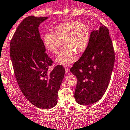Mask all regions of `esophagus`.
I'll return each mask as SVG.
<instances>
[{
	"instance_id": "obj_1",
	"label": "esophagus",
	"mask_w": 130,
	"mask_h": 130,
	"mask_svg": "<svg viewBox=\"0 0 130 130\" xmlns=\"http://www.w3.org/2000/svg\"><path fill=\"white\" fill-rule=\"evenodd\" d=\"M65 73H66V74H70L71 72H70V71L69 70V69H68V68H65Z\"/></svg>"
}]
</instances>
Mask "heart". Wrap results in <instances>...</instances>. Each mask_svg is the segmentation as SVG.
<instances>
[{"instance_id": "1", "label": "heart", "mask_w": 130, "mask_h": 130, "mask_svg": "<svg viewBox=\"0 0 130 130\" xmlns=\"http://www.w3.org/2000/svg\"><path fill=\"white\" fill-rule=\"evenodd\" d=\"M53 33L46 32L43 36V44L51 53H57L60 46L63 48L60 51L57 61L67 66L77 60V54L81 55L86 50L90 40V31L88 26L82 22L65 21L53 28Z\"/></svg>"}]
</instances>
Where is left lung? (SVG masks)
I'll list each match as a JSON object with an SVG mask.
<instances>
[{
    "label": "left lung",
    "mask_w": 130,
    "mask_h": 130,
    "mask_svg": "<svg viewBox=\"0 0 130 130\" xmlns=\"http://www.w3.org/2000/svg\"><path fill=\"white\" fill-rule=\"evenodd\" d=\"M93 30L89 43L70 72L77 78L74 97L78 104L88 106L98 102L106 92L115 63V52L109 30L100 23Z\"/></svg>",
    "instance_id": "8db88e82"
}]
</instances>
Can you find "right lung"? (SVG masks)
Wrapping results in <instances>:
<instances>
[{
  "instance_id": "1",
  "label": "right lung",
  "mask_w": 130,
  "mask_h": 130,
  "mask_svg": "<svg viewBox=\"0 0 130 130\" xmlns=\"http://www.w3.org/2000/svg\"><path fill=\"white\" fill-rule=\"evenodd\" d=\"M47 19L32 15L26 18L10 43V59L19 88L31 104L46 109L57 104L58 91L65 75L62 65L48 71L53 61L45 53L38 30Z\"/></svg>"
}]
</instances>
